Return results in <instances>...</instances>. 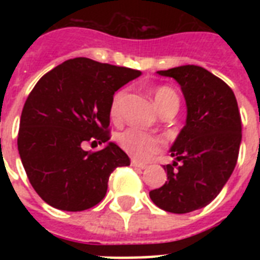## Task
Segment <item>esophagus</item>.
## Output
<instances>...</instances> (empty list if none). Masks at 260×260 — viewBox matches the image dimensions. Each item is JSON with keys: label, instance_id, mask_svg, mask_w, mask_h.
<instances>
[{"label": "esophagus", "instance_id": "esophagus-1", "mask_svg": "<svg viewBox=\"0 0 260 260\" xmlns=\"http://www.w3.org/2000/svg\"><path fill=\"white\" fill-rule=\"evenodd\" d=\"M131 165H132L134 167H136V169H140V170H144V169L147 167V165L138 162V160H132V162H131Z\"/></svg>", "mask_w": 260, "mask_h": 260}]
</instances>
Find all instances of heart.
Returning a JSON list of instances; mask_svg holds the SVG:
<instances>
[{"mask_svg":"<svg viewBox=\"0 0 260 260\" xmlns=\"http://www.w3.org/2000/svg\"><path fill=\"white\" fill-rule=\"evenodd\" d=\"M125 89L117 90L110 100L109 112L113 118H117L120 116L121 104L124 97H125ZM154 100L158 109L160 110V113L165 112L167 108L173 105L178 106V104H179L175 91L167 86L156 87L154 90ZM117 140L122 150L138 160L150 159L152 155L162 150L163 147V140L159 136H155V135L144 132V131L138 129V128H128V129L122 131L117 135Z\"/></svg>","mask_w":260,"mask_h":260,"instance_id":"1","label":"heart"}]
</instances>
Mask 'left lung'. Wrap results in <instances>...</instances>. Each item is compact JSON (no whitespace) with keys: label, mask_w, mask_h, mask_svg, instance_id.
Returning <instances> with one entry per match:
<instances>
[{"label":"left lung","mask_w":260,"mask_h":260,"mask_svg":"<svg viewBox=\"0 0 260 260\" xmlns=\"http://www.w3.org/2000/svg\"><path fill=\"white\" fill-rule=\"evenodd\" d=\"M179 83L187 116L171 146L166 183L151 190L160 209L189 213L213 201L230 179L242 142V118L234 91L204 67L186 64L158 71Z\"/></svg>","instance_id":"8db88e82"}]
</instances>
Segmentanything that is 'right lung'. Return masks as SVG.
Segmentation results:
<instances>
[{"instance_id": "1", "label": "right lung", "mask_w": 260, "mask_h": 260, "mask_svg": "<svg viewBox=\"0 0 260 260\" xmlns=\"http://www.w3.org/2000/svg\"><path fill=\"white\" fill-rule=\"evenodd\" d=\"M140 74L75 58L39 79L22 108L17 147L43 201L69 212L93 208L105 197L114 169L129 166L128 155L114 143L95 153L85 151L82 144L109 142L110 100Z\"/></svg>"}]
</instances>
